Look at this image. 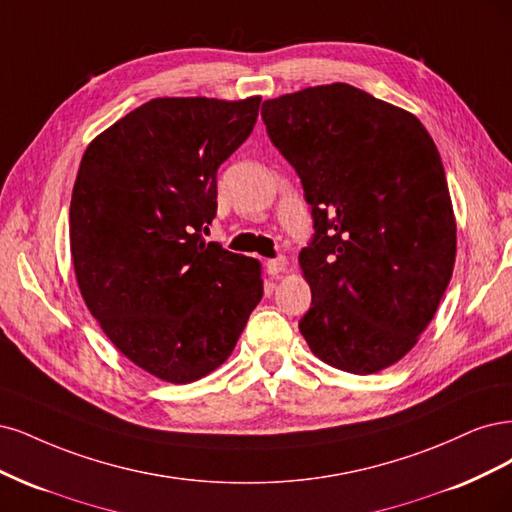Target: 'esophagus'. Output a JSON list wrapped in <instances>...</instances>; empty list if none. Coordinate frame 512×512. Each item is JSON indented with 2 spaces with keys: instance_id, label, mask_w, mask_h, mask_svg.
Returning <instances> with one entry per match:
<instances>
[{
  "instance_id": "obj_1",
  "label": "esophagus",
  "mask_w": 512,
  "mask_h": 512,
  "mask_svg": "<svg viewBox=\"0 0 512 512\" xmlns=\"http://www.w3.org/2000/svg\"><path fill=\"white\" fill-rule=\"evenodd\" d=\"M287 259L285 257H276V259H268L266 261V272L270 274V276H276V274H280V272H285L287 270Z\"/></svg>"
}]
</instances>
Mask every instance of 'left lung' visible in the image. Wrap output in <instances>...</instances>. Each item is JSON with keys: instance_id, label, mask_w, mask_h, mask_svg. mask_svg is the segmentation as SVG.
Segmentation results:
<instances>
[{"instance_id": "left-lung-1", "label": "left lung", "mask_w": 512, "mask_h": 512, "mask_svg": "<svg viewBox=\"0 0 512 512\" xmlns=\"http://www.w3.org/2000/svg\"><path fill=\"white\" fill-rule=\"evenodd\" d=\"M268 136L298 172L315 238L300 332L325 364L374 374L434 319L457 249L440 153L423 123L346 82L263 102Z\"/></svg>"}]
</instances>
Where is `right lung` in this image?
I'll return each mask as SVG.
<instances>
[{"instance_id":"1","label":"right lung","mask_w":512,"mask_h":512,"mask_svg":"<svg viewBox=\"0 0 512 512\" xmlns=\"http://www.w3.org/2000/svg\"><path fill=\"white\" fill-rule=\"evenodd\" d=\"M261 97H157L82 155L70 204L78 289L138 368L185 385L217 370L263 295L261 263L204 242L217 170L251 136Z\"/></svg>"}]
</instances>
